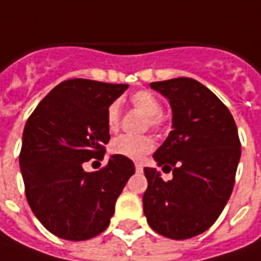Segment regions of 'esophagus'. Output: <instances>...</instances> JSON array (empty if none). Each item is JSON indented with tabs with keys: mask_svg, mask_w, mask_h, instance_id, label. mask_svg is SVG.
I'll return each mask as SVG.
<instances>
[{
	"mask_svg": "<svg viewBox=\"0 0 261 261\" xmlns=\"http://www.w3.org/2000/svg\"><path fill=\"white\" fill-rule=\"evenodd\" d=\"M136 170L137 172H143V166L141 165H136Z\"/></svg>",
	"mask_w": 261,
	"mask_h": 261,
	"instance_id": "esophagus-1",
	"label": "esophagus"
}]
</instances>
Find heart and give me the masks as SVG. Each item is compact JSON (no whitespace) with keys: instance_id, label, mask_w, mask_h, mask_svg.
Here are the masks:
<instances>
[{"instance_id":"obj_1","label":"heart","mask_w":261,"mask_h":261,"mask_svg":"<svg viewBox=\"0 0 261 261\" xmlns=\"http://www.w3.org/2000/svg\"><path fill=\"white\" fill-rule=\"evenodd\" d=\"M131 105L137 108L139 111L147 115V122L153 128H160L165 124V115L160 113L162 105L159 98L150 91H137L131 95ZM120 117L121 110L120 103L113 102L107 110V125L111 131H115L120 127ZM154 148V141L150 136H120L114 139L110 144V151L124 159L130 160H141L144 156H147L150 151Z\"/></svg>"}]
</instances>
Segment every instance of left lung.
<instances>
[{
  "label": "left lung",
  "instance_id": "1",
  "mask_svg": "<svg viewBox=\"0 0 261 261\" xmlns=\"http://www.w3.org/2000/svg\"><path fill=\"white\" fill-rule=\"evenodd\" d=\"M150 88L172 108V131L153 159L173 177L166 182L158 169L144 167L143 210L160 236L186 240L210 228L228 202L241 156L237 125L218 96L195 79L151 82Z\"/></svg>",
  "mask_w": 261,
  "mask_h": 261
}]
</instances>
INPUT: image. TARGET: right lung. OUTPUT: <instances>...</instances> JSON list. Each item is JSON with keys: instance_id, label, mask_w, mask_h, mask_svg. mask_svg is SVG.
<instances>
[{"instance_id": "add662e5", "label": "right lung", "mask_w": 261, "mask_h": 261, "mask_svg": "<svg viewBox=\"0 0 261 261\" xmlns=\"http://www.w3.org/2000/svg\"><path fill=\"white\" fill-rule=\"evenodd\" d=\"M128 88L91 79H69L46 95L25 122L20 169L27 202L56 237L89 240L110 225L115 201L136 167L113 154L98 172L89 159H103L110 141L107 110Z\"/></svg>"}]
</instances>
